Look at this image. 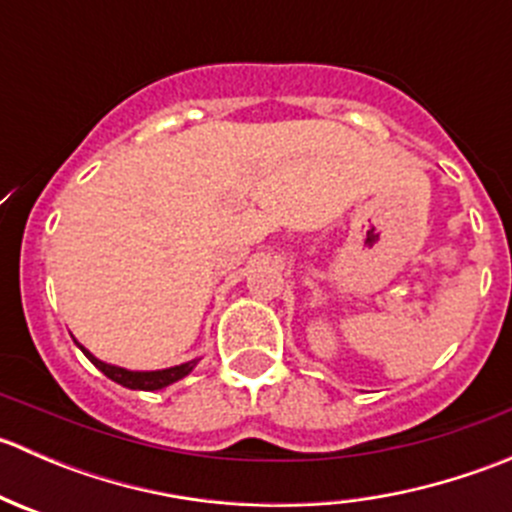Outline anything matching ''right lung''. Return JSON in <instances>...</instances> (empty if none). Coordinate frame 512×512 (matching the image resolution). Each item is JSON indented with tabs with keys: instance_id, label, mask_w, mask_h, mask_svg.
I'll return each mask as SVG.
<instances>
[{
	"instance_id": "add662e5",
	"label": "right lung",
	"mask_w": 512,
	"mask_h": 512,
	"mask_svg": "<svg viewBox=\"0 0 512 512\" xmlns=\"http://www.w3.org/2000/svg\"><path fill=\"white\" fill-rule=\"evenodd\" d=\"M74 342H76V339H74ZM76 347H79L81 352L89 356L91 364H94L98 371H103L108 379L116 381V384H121V386H126V389H136V391L165 389V386L175 384V381H180L183 376H188L190 371L195 369V364H198V359H193V361H185V364H180V366H170V369L131 371V369H123V366H113V364H106V361L96 359V356L91 354L86 347H81L79 342H76Z\"/></svg>"
}]
</instances>
